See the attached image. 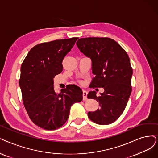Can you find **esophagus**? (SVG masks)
Here are the masks:
<instances>
[{"label": "esophagus", "mask_w": 158, "mask_h": 158, "mask_svg": "<svg viewBox=\"0 0 158 158\" xmlns=\"http://www.w3.org/2000/svg\"><path fill=\"white\" fill-rule=\"evenodd\" d=\"M87 92L85 90H83V94H82V95H83V100H86L87 99Z\"/></svg>", "instance_id": "34e87169"}]
</instances>
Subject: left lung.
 Instances as JSON below:
<instances>
[{
  "label": "left lung",
  "instance_id": "left-lung-1",
  "mask_svg": "<svg viewBox=\"0 0 158 158\" xmlns=\"http://www.w3.org/2000/svg\"><path fill=\"white\" fill-rule=\"evenodd\" d=\"M77 45L92 61L95 77L89 87L104 89L98 97L94 91L88 93L87 98L96 99L100 105V109L88 112V117L98 124H110L121 115L131 92L133 70L129 56L117 42L108 37L81 38Z\"/></svg>",
  "mask_w": 158,
  "mask_h": 158
}]
</instances>
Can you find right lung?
I'll return each mask as SVG.
<instances>
[{"instance_id": "1", "label": "right lung", "mask_w": 158, "mask_h": 158, "mask_svg": "<svg viewBox=\"0 0 158 158\" xmlns=\"http://www.w3.org/2000/svg\"><path fill=\"white\" fill-rule=\"evenodd\" d=\"M78 38L40 43L28 53L21 67L19 80L23 104L35 124L47 130H56L69 118L71 106L83 99L82 91L75 85L54 89V78L63 70L62 61Z\"/></svg>"}]
</instances>
